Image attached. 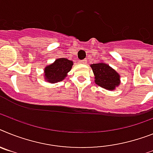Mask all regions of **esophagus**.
<instances>
[{
  "mask_svg": "<svg viewBox=\"0 0 153 153\" xmlns=\"http://www.w3.org/2000/svg\"><path fill=\"white\" fill-rule=\"evenodd\" d=\"M86 60L85 59H83V60H81V61H79V63H81V64H85L86 63Z\"/></svg>",
  "mask_w": 153,
  "mask_h": 153,
  "instance_id": "1",
  "label": "esophagus"
}]
</instances>
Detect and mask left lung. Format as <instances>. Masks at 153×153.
Here are the masks:
<instances>
[{
    "label": "left lung",
    "instance_id": "1",
    "mask_svg": "<svg viewBox=\"0 0 153 153\" xmlns=\"http://www.w3.org/2000/svg\"><path fill=\"white\" fill-rule=\"evenodd\" d=\"M95 75V82L102 88L114 90L120 84V75L116 71L104 63L91 65Z\"/></svg>",
    "mask_w": 153,
    "mask_h": 153
}]
</instances>
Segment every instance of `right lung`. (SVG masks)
Here are the masks:
<instances>
[{
	"label": "right lung",
	"mask_w": 153,
	"mask_h": 153,
	"mask_svg": "<svg viewBox=\"0 0 153 153\" xmlns=\"http://www.w3.org/2000/svg\"><path fill=\"white\" fill-rule=\"evenodd\" d=\"M73 62L68 59H57L53 64L45 68V79L51 83L61 82L67 76V73L70 71Z\"/></svg>",
	"instance_id": "add662e5"
}]
</instances>
